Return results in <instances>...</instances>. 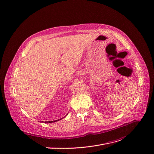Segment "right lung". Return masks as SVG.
Wrapping results in <instances>:
<instances>
[{
  "label": "right lung",
  "mask_w": 154,
  "mask_h": 154,
  "mask_svg": "<svg viewBox=\"0 0 154 154\" xmlns=\"http://www.w3.org/2000/svg\"><path fill=\"white\" fill-rule=\"evenodd\" d=\"M60 120H61V119H60ZM58 120H59H59H57L48 121V122H47V121H45V122H44V123H52V122H57V121H58Z\"/></svg>",
  "instance_id": "right-lung-1"
}]
</instances>
